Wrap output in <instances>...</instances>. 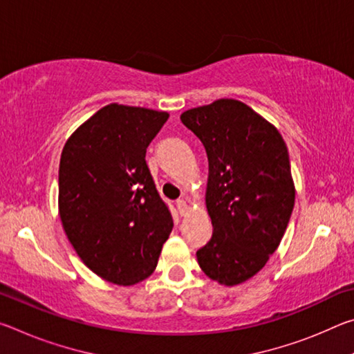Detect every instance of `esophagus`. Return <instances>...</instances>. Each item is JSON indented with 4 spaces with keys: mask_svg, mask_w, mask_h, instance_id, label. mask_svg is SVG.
I'll return each instance as SVG.
<instances>
[{
    "mask_svg": "<svg viewBox=\"0 0 354 354\" xmlns=\"http://www.w3.org/2000/svg\"><path fill=\"white\" fill-rule=\"evenodd\" d=\"M176 207H178V211H179V214L181 215H184L185 212H187V201L185 200H178L176 201Z\"/></svg>",
    "mask_w": 354,
    "mask_h": 354,
    "instance_id": "esophagus-1",
    "label": "esophagus"
}]
</instances>
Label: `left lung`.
Segmentation results:
<instances>
[{
	"instance_id": "left-lung-1",
	"label": "left lung",
	"mask_w": 354,
	"mask_h": 354,
	"mask_svg": "<svg viewBox=\"0 0 354 354\" xmlns=\"http://www.w3.org/2000/svg\"><path fill=\"white\" fill-rule=\"evenodd\" d=\"M181 122L205 145L212 237L196 251L209 278L236 286L277 251L295 203L290 160L278 129L237 100L194 107Z\"/></svg>"
}]
</instances>
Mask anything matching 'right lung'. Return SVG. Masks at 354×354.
<instances>
[{
    "label": "right lung",
    "mask_w": 354,
    "mask_h": 354,
    "mask_svg": "<svg viewBox=\"0 0 354 354\" xmlns=\"http://www.w3.org/2000/svg\"><path fill=\"white\" fill-rule=\"evenodd\" d=\"M167 112L112 103L82 123L59 164V215L81 261L106 281L131 286L158 266L173 218L145 154Z\"/></svg>",
    "instance_id": "1"
}]
</instances>
